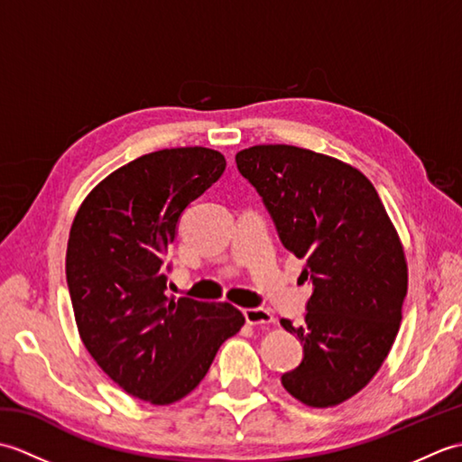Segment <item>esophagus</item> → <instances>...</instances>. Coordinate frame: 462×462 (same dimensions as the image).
Returning <instances> with one entry per match:
<instances>
[{
  "mask_svg": "<svg viewBox=\"0 0 462 462\" xmlns=\"http://www.w3.org/2000/svg\"><path fill=\"white\" fill-rule=\"evenodd\" d=\"M244 318H246L248 326H270V323H273L272 313L268 310H262V308L244 310Z\"/></svg>",
  "mask_w": 462,
  "mask_h": 462,
  "instance_id": "esophagus-1",
  "label": "esophagus"
}]
</instances>
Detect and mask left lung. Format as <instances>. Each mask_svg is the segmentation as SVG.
Segmentation results:
<instances>
[{"label": "left lung", "mask_w": 462, "mask_h": 462, "mask_svg": "<svg viewBox=\"0 0 462 462\" xmlns=\"http://www.w3.org/2000/svg\"><path fill=\"white\" fill-rule=\"evenodd\" d=\"M278 236L306 260V323L283 329L303 346L282 385L308 407H336L367 385L389 356L407 296V260L375 186L351 164L291 144L236 154Z\"/></svg>", "instance_id": "1"}]
</instances>
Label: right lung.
<instances>
[{
  "label": "right lung",
  "mask_w": 462,
  "mask_h": 462,
  "mask_svg": "<svg viewBox=\"0 0 462 462\" xmlns=\"http://www.w3.org/2000/svg\"><path fill=\"white\" fill-rule=\"evenodd\" d=\"M224 169V156L204 146L143 154L87 194L69 232L65 273L85 347L116 385L152 405L189 395L244 326L230 303L164 296L180 214Z\"/></svg>",
  "instance_id": "obj_1"
}]
</instances>
